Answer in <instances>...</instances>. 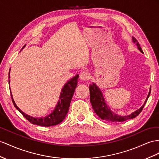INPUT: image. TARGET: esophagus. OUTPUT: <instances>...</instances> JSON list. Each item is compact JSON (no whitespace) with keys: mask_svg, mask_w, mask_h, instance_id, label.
<instances>
[{"mask_svg":"<svg viewBox=\"0 0 159 159\" xmlns=\"http://www.w3.org/2000/svg\"><path fill=\"white\" fill-rule=\"evenodd\" d=\"M89 78V74L87 72H82L80 74V79L83 80H87Z\"/></svg>","mask_w":159,"mask_h":159,"instance_id":"esophagus-1","label":"esophagus"}]
</instances>
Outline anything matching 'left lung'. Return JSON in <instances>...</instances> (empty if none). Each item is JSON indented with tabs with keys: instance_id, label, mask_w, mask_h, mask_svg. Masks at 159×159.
<instances>
[{
	"instance_id": "1",
	"label": "left lung",
	"mask_w": 159,
	"mask_h": 159,
	"mask_svg": "<svg viewBox=\"0 0 159 159\" xmlns=\"http://www.w3.org/2000/svg\"><path fill=\"white\" fill-rule=\"evenodd\" d=\"M132 41L138 46V50H139L142 53H143L140 44L138 42L136 39L132 37ZM89 91H90V101L93 110H94L96 114L101 119L111 122H121L129 119H133L140 114V113L142 111V109L144 107L146 101H147L148 99L149 95L150 94V91H151V89L150 88L148 95L147 97H146V99L144 105H142L139 109H138L136 111L133 112L130 115L125 116H118L116 114V113H114L112 111H111V109H109L108 105L105 103L102 92L100 90V89L97 86L96 84L93 83L92 84L89 85Z\"/></svg>"
}]
</instances>
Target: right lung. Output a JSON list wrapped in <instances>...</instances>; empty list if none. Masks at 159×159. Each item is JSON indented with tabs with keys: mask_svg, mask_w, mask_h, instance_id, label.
<instances>
[{
	"mask_svg": "<svg viewBox=\"0 0 159 159\" xmlns=\"http://www.w3.org/2000/svg\"><path fill=\"white\" fill-rule=\"evenodd\" d=\"M25 45L22 48V49L25 48ZM9 74V79H10ZM79 76V75H76V76L73 77V78L69 80L68 82L64 85V87L62 89V91H61L60 93L59 101H58V103H57L55 109L50 114H49L46 117H31L22 111L21 109L17 106V105H16L13 98V96H12L11 91H10L12 101H13V103L14 105V106L16 107V109H17V110L30 122V123L40 126H46V127L57 125L64 120L65 117H66L67 114V113L68 112V109L69 107H70V104L71 102L72 96L74 95L75 89L77 86V80H78ZM9 83L10 84V80H9Z\"/></svg>",
	"mask_w": 159,
	"mask_h": 159,
	"instance_id": "obj_1",
	"label": "right lung"
}]
</instances>
